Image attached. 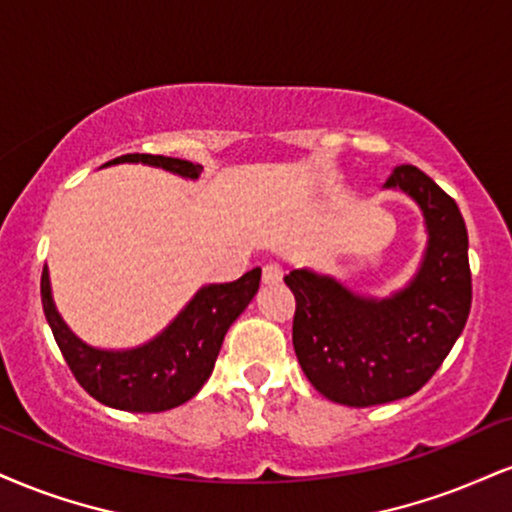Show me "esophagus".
<instances>
[{"instance_id": "1", "label": "esophagus", "mask_w": 512, "mask_h": 512, "mask_svg": "<svg viewBox=\"0 0 512 512\" xmlns=\"http://www.w3.org/2000/svg\"><path fill=\"white\" fill-rule=\"evenodd\" d=\"M281 279H283V269L279 267V264H274V262L264 264V267H262V281L267 283V286H276V283H281Z\"/></svg>"}]
</instances>
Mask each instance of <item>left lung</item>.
Listing matches in <instances>:
<instances>
[{
	"label": "left lung",
	"instance_id": "1",
	"mask_svg": "<svg viewBox=\"0 0 512 512\" xmlns=\"http://www.w3.org/2000/svg\"><path fill=\"white\" fill-rule=\"evenodd\" d=\"M384 188L403 190L424 214L429 240L403 291L365 298L334 276L293 269V348L310 384L350 408L412 396L434 377L463 334L472 305L463 214L424 171L393 169Z\"/></svg>",
	"mask_w": 512,
	"mask_h": 512
}]
</instances>
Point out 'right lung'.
Segmentation results:
<instances>
[{
  "label": "right lung",
  "mask_w": 512,
  "mask_h": 512,
  "mask_svg": "<svg viewBox=\"0 0 512 512\" xmlns=\"http://www.w3.org/2000/svg\"><path fill=\"white\" fill-rule=\"evenodd\" d=\"M150 164L183 178L202 174V166L162 155H121L109 164ZM255 267L231 283H209L193 295L162 334L131 350H100L83 343L57 312L47 267L42 269V310L54 341L73 377L92 398L116 410L164 412L183 405L205 386L229 326L260 288Z\"/></svg>",
  "instance_id": "obj_1"
}]
</instances>
